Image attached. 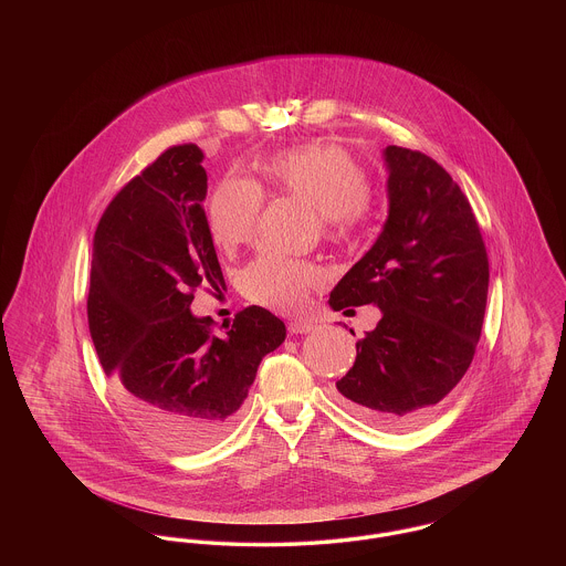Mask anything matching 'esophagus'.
Here are the masks:
<instances>
[{
    "mask_svg": "<svg viewBox=\"0 0 566 566\" xmlns=\"http://www.w3.org/2000/svg\"><path fill=\"white\" fill-rule=\"evenodd\" d=\"M289 331H291L293 335H303V333L314 331V324L303 323V321H293V323H289Z\"/></svg>",
    "mask_w": 566,
    "mask_h": 566,
    "instance_id": "1",
    "label": "esophagus"
}]
</instances>
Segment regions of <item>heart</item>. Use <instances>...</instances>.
<instances>
[{
    "label": "heart",
    "instance_id": "heart-1",
    "mask_svg": "<svg viewBox=\"0 0 566 566\" xmlns=\"http://www.w3.org/2000/svg\"><path fill=\"white\" fill-rule=\"evenodd\" d=\"M271 185L284 197L307 201L321 212L324 235L348 240L369 218L371 180L365 167L333 144H305L277 153L268 163ZM265 203L263 189L243 176H227L208 201V224L216 243L235 248L248 242ZM321 282L310 263L265 254L240 277L243 296L256 305L296 312Z\"/></svg>",
    "mask_w": 566,
    "mask_h": 566
}]
</instances>
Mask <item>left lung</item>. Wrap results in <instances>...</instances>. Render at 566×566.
Instances as JSON below:
<instances>
[{
	"label": "left lung",
	"mask_w": 566,
	"mask_h": 566,
	"mask_svg": "<svg viewBox=\"0 0 566 566\" xmlns=\"http://www.w3.org/2000/svg\"><path fill=\"white\" fill-rule=\"evenodd\" d=\"M390 210L371 250L331 293L335 312L374 303L337 397L381 429L427 420L467 374L484 324L490 265L467 195L420 150L388 146Z\"/></svg>",
	"instance_id": "8db88e82"
}]
</instances>
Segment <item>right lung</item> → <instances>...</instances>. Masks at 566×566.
I'll list each match as a JSON object with an SVG mask.
<instances>
[{"label": "right lung", "mask_w": 566, "mask_h": 566, "mask_svg": "<svg viewBox=\"0 0 566 566\" xmlns=\"http://www.w3.org/2000/svg\"><path fill=\"white\" fill-rule=\"evenodd\" d=\"M197 144L171 146L114 195L93 238L88 331L116 403L176 452L227 431L286 326L250 305L216 335L195 318L201 286L224 277L203 212L208 174Z\"/></svg>", "instance_id": "1"}]
</instances>
